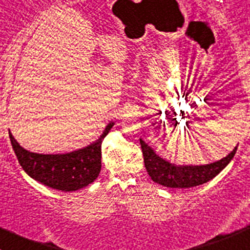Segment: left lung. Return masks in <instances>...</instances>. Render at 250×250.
<instances>
[{
  "instance_id": "1",
  "label": "left lung",
  "mask_w": 250,
  "mask_h": 250,
  "mask_svg": "<svg viewBox=\"0 0 250 250\" xmlns=\"http://www.w3.org/2000/svg\"><path fill=\"white\" fill-rule=\"evenodd\" d=\"M141 141L145 166L153 182L169 188H190L213 179L233 159L237 147L226 158L206 166H174L157 156L154 150Z\"/></svg>"
}]
</instances>
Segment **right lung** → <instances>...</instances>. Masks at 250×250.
<instances>
[{
  "label": "right lung",
  "mask_w": 250,
  "mask_h": 250,
  "mask_svg": "<svg viewBox=\"0 0 250 250\" xmlns=\"http://www.w3.org/2000/svg\"><path fill=\"white\" fill-rule=\"evenodd\" d=\"M113 123L105 127L102 136L93 145L66 154H38L23 149L11 132L10 141L21 167L40 183L62 192H73L87 187L101 172L102 142Z\"/></svg>",
  "instance_id": "right-lung-1"
}]
</instances>
